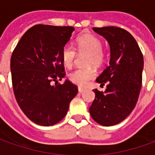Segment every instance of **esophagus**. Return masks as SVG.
Segmentation results:
<instances>
[{
    "mask_svg": "<svg viewBox=\"0 0 155 155\" xmlns=\"http://www.w3.org/2000/svg\"><path fill=\"white\" fill-rule=\"evenodd\" d=\"M84 91H85V89H84V88H81V87H78V92H79L80 94H82V93Z\"/></svg>",
    "mask_w": 155,
    "mask_h": 155,
    "instance_id": "34e87169",
    "label": "esophagus"
}]
</instances>
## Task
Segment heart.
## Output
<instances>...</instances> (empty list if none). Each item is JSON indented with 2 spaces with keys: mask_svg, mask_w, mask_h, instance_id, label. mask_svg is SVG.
Returning a JSON list of instances; mask_svg holds the SVG:
<instances>
[{
  "mask_svg": "<svg viewBox=\"0 0 155 155\" xmlns=\"http://www.w3.org/2000/svg\"><path fill=\"white\" fill-rule=\"evenodd\" d=\"M76 49L79 53H88L85 64L87 66L98 67L104 61L102 41L92 35H84L77 39ZM76 50L71 45H65L61 52V61L66 67L71 68L76 58ZM95 76V71L92 67L78 68L69 74V79L72 84L80 87H85Z\"/></svg>",
  "mask_w": 155,
  "mask_h": 155,
  "instance_id": "heart-1",
  "label": "heart"
}]
</instances>
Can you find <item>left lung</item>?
<instances>
[{"instance_id":"obj_1","label":"left lung","mask_w":155,"mask_h":155,"mask_svg":"<svg viewBox=\"0 0 155 155\" xmlns=\"http://www.w3.org/2000/svg\"><path fill=\"white\" fill-rule=\"evenodd\" d=\"M107 39L110 48V64L96 82L104 92L94 89L95 99L89 107L97 123L109 127L124 120L136 106L142 88L143 56L129 32L115 26L93 28Z\"/></svg>"}]
</instances>
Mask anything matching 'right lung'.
Segmentation results:
<instances>
[{"label": "right lung", "mask_w": 155, "mask_h": 155, "mask_svg": "<svg viewBox=\"0 0 155 155\" xmlns=\"http://www.w3.org/2000/svg\"><path fill=\"white\" fill-rule=\"evenodd\" d=\"M73 31V27L37 24L22 35L12 54L15 98L22 112L36 124L58 123L78 94V86L69 80L57 84L66 75L61 52Z\"/></svg>", "instance_id": "obj_1"}]
</instances>
